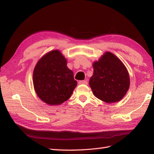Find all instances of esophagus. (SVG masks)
Returning <instances> with one entry per match:
<instances>
[{
    "mask_svg": "<svg viewBox=\"0 0 154 154\" xmlns=\"http://www.w3.org/2000/svg\"><path fill=\"white\" fill-rule=\"evenodd\" d=\"M79 84L80 85H82V84H84V85H87L88 84V82L87 80H83V81H80L79 82Z\"/></svg>",
    "mask_w": 154,
    "mask_h": 154,
    "instance_id": "esophagus-1",
    "label": "esophagus"
}]
</instances>
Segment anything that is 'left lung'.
I'll use <instances>...</instances> for the list:
<instances>
[{"label": "left lung", "mask_w": 154, "mask_h": 154, "mask_svg": "<svg viewBox=\"0 0 154 154\" xmlns=\"http://www.w3.org/2000/svg\"><path fill=\"white\" fill-rule=\"evenodd\" d=\"M89 85L94 95L107 103H116L125 95L130 87V77L125 65L115 55L106 52L94 62Z\"/></svg>", "instance_id": "1"}]
</instances>
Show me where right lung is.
I'll return each mask as SVG.
<instances>
[{
	"label": "right lung",
	"instance_id": "1",
	"mask_svg": "<svg viewBox=\"0 0 154 154\" xmlns=\"http://www.w3.org/2000/svg\"><path fill=\"white\" fill-rule=\"evenodd\" d=\"M33 83L40 99L50 105H59L69 99L77 82L67 60L59 50H53L38 61L33 73Z\"/></svg>",
	"mask_w": 154,
	"mask_h": 154
}]
</instances>
